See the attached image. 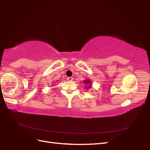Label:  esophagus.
<instances>
[{"instance_id": "esophagus-1", "label": "esophagus", "mask_w": 150, "mask_h": 150, "mask_svg": "<svg viewBox=\"0 0 150 150\" xmlns=\"http://www.w3.org/2000/svg\"><path fill=\"white\" fill-rule=\"evenodd\" d=\"M67 79L69 81H73V78H72V77H68Z\"/></svg>"}]
</instances>
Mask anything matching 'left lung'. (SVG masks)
Segmentation results:
<instances>
[{"mask_svg":"<svg viewBox=\"0 0 150 150\" xmlns=\"http://www.w3.org/2000/svg\"><path fill=\"white\" fill-rule=\"evenodd\" d=\"M83 83L85 84V88L88 89L89 88H91V83L92 81L90 79H86L83 81Z\"/></svg>","mask_w":150,"mask_h":150,"instance_id":"1","label":"left lung"}]
</instances>
